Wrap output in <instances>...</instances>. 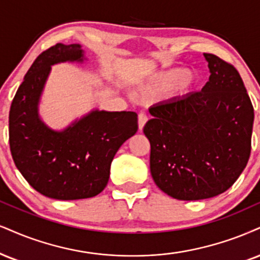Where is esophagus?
<instances>
[{"mask_svg":"<svg viewBox=\"0 0 260 260\" xmlns=\"http://www.w3.org/2000/svg\"><path fill=\"white\" fill-rule=\"evenodd\" d=\"M147 120H148V118H147V115L145 113H140L139 114V130L142 131L143 126H145Z\"/></svg>","mask_w":260,"mask_h":260,"instance_id":"34e87169","label":"esophagus"}]
</instances>
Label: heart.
I'll return each mask as SVG.
<instances>
[{"instance_id": "1", "label": "heart", "mask_w": 260, "mask_h": 260, "mask_svg": "<svg viewBox=\"0 0 260 260\" xmlns=\"http://www.w3.org/2000/svg\"><path fill=\"white\" fill-rule=\"evenodd\" d=\"M193 84V77L185 69H170L153 73L142 84V90L160 92L172 90L174 92L187 91Z\"/></svg>"}]
</instances>
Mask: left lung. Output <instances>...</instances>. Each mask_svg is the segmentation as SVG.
Listing matches in <instances>:
<instances>
[{
    "label": "left lung",
    "mask_w": 260,
    "mask_h": 260,
    "mask_svg": "<svg viewBox=\"0 0 260 260\" xmlns=\"http://www.w3.org/2000/svg\"><path fill=\"white\" fill-rule=\"evenodd\" d=\"M210 78L199 92L149 107L143 133L150 143V174L177 200L224 193L247 165L254 111L236 69L204 54Z\"/></svg>",
    "instance_id": "left-lung-1"
}]
</instances>
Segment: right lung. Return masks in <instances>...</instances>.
Instances as JSON below:
<instances>
[{"mask_svg":"<svg viewBox=\"0 0 260 260\" xmlns=\"http://www.w3.org/2000/svg\"><path fill=\"white\" fill-rule=\"evenodd\" d=\"M88 61L79 43L46 50L35 60L9 111V146L14 164L32 188L56 200L100 194L108 183L115 153L137 131L135 112L94 108L61 130L40 115V102L52 66Z\"/></svg>","mask_w":260,"mask_h":260,"instance_id":"add662e5","label":"right lung"}]
</instances>
